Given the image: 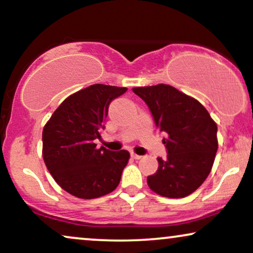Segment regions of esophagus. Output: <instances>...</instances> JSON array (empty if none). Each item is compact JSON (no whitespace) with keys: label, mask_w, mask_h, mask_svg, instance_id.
<instances>
[{"label":"esophagus","mask_w":253,"mask_h":253,"mask_svg":"<svg viewBox=\"0 0 253 253\" xmlns=\"http://www.w3.org/2000/svg\"><path fill=\"white\" fill-rule=\"evenodd\" d=\"M130 157H132V158H134V159H140L141 158V156L136 155V153H134V152L130 153Z\"/></svg>","instance_id":"34e87169"}]
</instances>
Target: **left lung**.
Masks as SVG:
<instances>
[{
	"label": "left lung",
	"instance_id": "8db88e82",
	"mask_svg": "<svg viewBox=\"0 0 253 253\" xmlns=\"http://www.w3.org/2000/svg\"><path fill=\"white\" fill-rule=\"evenodd\" d=\"M149 107L156 126L164 133L168 156L158 157V170L147 177L155 193L181 199L205 182L217 151V127L195 98L168 84L134 88Z\"/></svg>",
	"mask_w": 253,
	"mask_h": 253
}]
</instances>
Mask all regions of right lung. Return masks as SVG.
<instances>
[{
	"label": "right lung",
	"mask_w": 253,
	"mask_h": 253,
	"mask_svg": "<svg viewBox=\"0 0 253 253\" xmlns=\"http://www.w3.org/2000/svg\"><path fill=\"white\" fill-rule=\"evenodd\" d=\"M127 88L94 84L63 101L42 130V157L58 184L80 199H96L118 187L128 151L97 149L109 104Z\"/></svg>",
	"instance_id": "right-lung-1"
}]
</instances>
